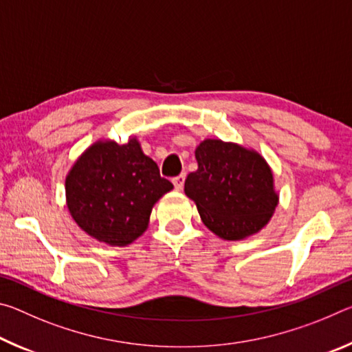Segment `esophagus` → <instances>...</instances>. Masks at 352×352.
Returning a JSON list of instances; mask_svg holds the SVG:
<instances>
[{"label": "esophagus", "instance_id": "obj_1", "mask_svg": "<svg viewBox=\"0 0 352 352\" xmlns=\"http://www.w3.org/2000/svg\"><path fill=\"white\" fill-rule=\"evenodd\" d=\"M184 178H186V177H184V175L182 174V175H178V177H175V178H174V180H172V183H174V186H175V189H177V190H180V189L183 188V184H184Z\"/></svg>", "mask_w": 352, "mask_h": 352}]
</instances>
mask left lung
<instances>
[{"label": "left lung", "mask_w": 352, "mask_h": 352, "mask_svg": "<svg viewBox=\"0 0 352 352\" xmlns=\"http://www.w3.org/2000/svg\"><path fill=\"white\" fill-rule=\"evenodd\" d=\"M199 169L184 182L201 222L225 241H239L269 223L279 195L261 155L236 142L205 140L195 148Z\"/></svg>", "instance_id": "left-lung-1"}]
</instances>
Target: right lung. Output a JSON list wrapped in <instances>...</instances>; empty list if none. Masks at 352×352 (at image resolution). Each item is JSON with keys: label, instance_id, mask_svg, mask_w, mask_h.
<instances>
[{"label": "right lung", "instance_id": "obj_1", "mask_svg": "<svg viewBox=\"0 0 352 352\" xmlns=\"http://www.w3.org/2000/svg\"><path fill=\"white\" fill-rule=\"evenodd\" d=\"M172 188L136 138L126 144L96 141L65 180L71 217L87 234L111 247L138 239L147 230L153 205Z\"/></svg>", "mask_w": 352, "mask_h": 352}]
</instances>
